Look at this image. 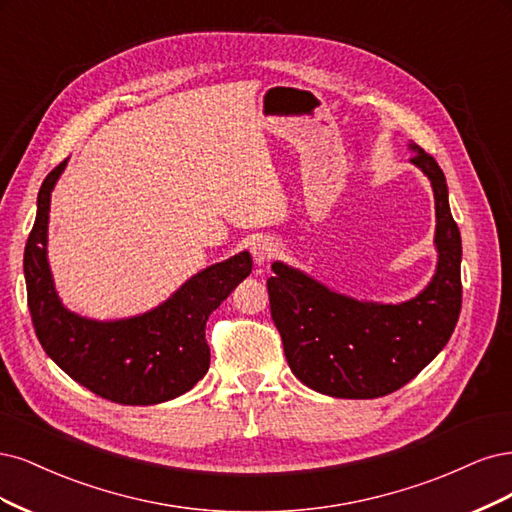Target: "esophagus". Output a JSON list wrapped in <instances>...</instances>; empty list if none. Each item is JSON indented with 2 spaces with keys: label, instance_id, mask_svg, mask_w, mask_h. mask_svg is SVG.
<instances>
[{
  "label": "esophagus",
  "instance_id": "esophagus-1",
  "mask_svg": "<svg viewBox=\"0 0 512 512\" xmlns=\"http://www.w3.org/2000/svg\"><path fill=\"white\" fill-rule=\"evenodd\" d=\"M251 253L257 266H268V263L278 255V244L272 238H257L251 244Z\"/></svg>",
  "mask_w": 512,
  "mask_h": 512
}]
</instances>
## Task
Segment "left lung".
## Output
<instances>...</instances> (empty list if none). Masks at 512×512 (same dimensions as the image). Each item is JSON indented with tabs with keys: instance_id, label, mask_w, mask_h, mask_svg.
I'll return each mask as SVG.
<instances>
[{
	"instance_id": "left-lung-1",
	"label": "left lung",
	"mask_w": 512,
	"mask_h": 512,
	"mask_svg": "<svg viewBox=\"0 0 512 512\" xmlns=\"http://www.w3.org/2000/svg\"><path fill=\"white\" fill-rule=\"evenodd\" d=\"M408 148L436 204V272L415 298L355 300L283 261L272 263L270 310L287 364L306 387L332 398L370 400L404 387L444 349L459 319L461 236L447 178L421 146Z\"/></svg>"
}]
</instances>
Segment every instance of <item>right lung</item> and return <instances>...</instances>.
<instances>
[{"label":"right lung","mask_w":512,"mask_h":512,"mask_svg":"<svg viewBox=\"0 0 512 512\" xmlns=\"http://www.w3.org/2000/svg\"><path fill=\"white\" fill-rule=\"evenodd\" d=\"M65 166L68 159L44 178L23 259L27 304L42 349L76 383L110 402L151 406L174 400L208 372L206 321L251 274V253L212 263L142 315L82 317L61 302L46 251L51 193Z\"/></svg>","instance_id":"1"}]
</instances>
